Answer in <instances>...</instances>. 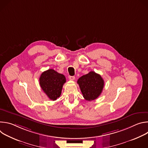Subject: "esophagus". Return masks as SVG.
I'll return each mask as SVG.
<instances>
[{"mask_svg": "<svg viewBox=\"0 0 148 148\" xmlns=\"http://www.w3.org/2000/svg\"><path fill=\"white\" fill-rule=\"evenodd\" d=\"M69 79L72 80V81H73V80L75 79V77H74V76H69Z\"/></svg>", "mask_w": 148, "mask_h": 148, "instance_id": "1", "label": "esophagus"}]
</instances>
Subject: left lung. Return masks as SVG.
Instances as JSON below:
<instances>
[{"mask_svg": "<svg viewBox=\"0 0 148 148\" xmlns=\"http://www.w3.org/2000/svg\"><path fill=\"white\" fill-rule=\"evenodd\" d=\"M83 97L90 101L97 99L101 94L104 87V81L101 76L90 71L88 74L81 77L77 81Z\"/></svg>", "mask_w": 148, "mask_h": 148, "instance_id": "obj_1", "label": "left lung"}]
</instances>
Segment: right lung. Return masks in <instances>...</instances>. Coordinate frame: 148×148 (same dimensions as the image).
<instances>
[{
  "mask_svg": "<svg viewBox=\"0 0 148 148\" xmlns=\"http://www.w3.org/2000/svg\"><path fill=\"white\" fill-rule=\"evenodd\" d=\"M40 86L51 100L55 101L60 97L62 86L66 82L65 76L53 69L42 73L40 78Z\"/></svg>",
  "mask_w": 148,
  "mask_h": 148,
  "instance_id": "add662e5",
  "label": "right lung"
}]
</instances>
